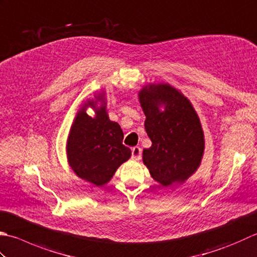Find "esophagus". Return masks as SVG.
Here are the masks:
<instances>
[{
    "label": "esophagus",
    "instance_id": "34e87169",
    "mask_svg": "<svg viewBox=\"0 0 257 257\" xmlns=\"http://www.w3.org/2000/svg\"><path fill=\"white\" fill-rule=\"evenodd\" d=\"M142 153L143 150L140 147H134L132 149V158L134 160H139L140 158H142Z\"/></svg>",
    "mask_w": 257,
    "mask_h": 257
}]
</instances>
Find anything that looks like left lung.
I'll use <instances>...</instances> for the list:
<instances>
[{"mask_svg": "<svg viewBox=\"0 0 257 257\" xmlns=\"http://www.w3.org/2000/svg\"><path fill=\"white\" fill-rule=\"evenodd\" d=\"M145 129L152 147L143 160L152 177L169 186L184 183L199 167L205 148L199 118L185 95L167 83L149 84L139 92ZM164 104L165 110L160 107Z\"/></svg>", "mask_w": 257, "mask_h": 257, "instance_id": "obj_1", "label": "left lung"}]
</instances>
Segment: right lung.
Instances as JSON below:
<instances>
[{
    "mask_svg": "<svg viewBox=\"0 0 257 257\" xmlns=\"http://www.w3.org/2000/svg\"><path fill=\"white\" fill-rule=\"evenodd\" d=\"M103 95H95V101H88L79 110L67 143L70 167L78 177L95 186L107 184L119 166L132 156V150L122 145L120 125L108 117L105 102L97 108ZM88 106L96 110L94 118L85 112Z\"/></svg>",
    "mask_w": 257,
    "mask_h": 257,
    "instance_id": "add662e5",
    "label": "right lung"
}]
</instances>
